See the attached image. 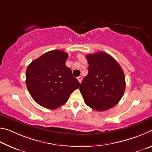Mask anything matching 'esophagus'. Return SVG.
I'll use <instances>...</instances> for the list:
<instances>
[{
  "mask_svg": "<svg viewBox=\"0 0 152 152\" xmlns=\"http://www.w3.org/2000/svg\"><path fill=\"white\" fill-rule=\"evenodd\" d=\"M77 79H78V80L79 81V82L80 83H81V82H82V76H78V78H77Z\"/></svg>",
  "mask_w": 152,
  "mask_h": 152,
  "instance_id": "esophagus-1",
  "label": "esophagus"
}]
</instances>
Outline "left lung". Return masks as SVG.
Segmentation results:
<instances>
[{
    "label": "left lung",
    "instance_id": "left-lung-1",
    "mask_svg": "<svg viewBox=\"0 0 152 152\" xmlns=\"http://www.w3.org/2000/svg\"><path fill=\"white\" fill-rule=\"evenodd\" d=\"M88 72L80 91L85 103L97 111L115 106L124 94L126 84L121 67L111 56L100 51L88 54Z\"/></svg>",
    "mask_w": 152,
    "mask_h": 152
}]
</instances>
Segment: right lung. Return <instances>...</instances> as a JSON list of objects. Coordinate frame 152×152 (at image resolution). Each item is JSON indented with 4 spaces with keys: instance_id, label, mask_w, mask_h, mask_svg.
<instances>
[{
    "instance_id": "add662e5",
    "label": "right lung",
    "mask_w": 152,
    "mask_h": 152,
    "mask_svg": "<svg viewBox=\"0 0 152 152\" xmlns=\"http://www.w3.org/2000/svg\"><path fill=\"white\" fill-rule=\"evenodd\" d=\"M68 54L61 50L45 53L28 66L26 86L33 100L41 106L56 109L68 101L80 87L70 68L66 66Z\"/></svg>"
}]
</instances>
